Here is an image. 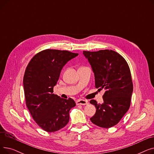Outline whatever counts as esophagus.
<instances>
[{
  "label": "esophagus",
  "instance_id": "obj_1",
  "mask_svg": "<svg viewBox=\"0 0 154 154\" xmlns=\"http://www.w3.org/2000/svg\"><path fill=\"white\" fill-rule=\"evenodd\" d=\"M88 103V101L86 100H78L76 101V104L77 105H82V106H85V105H87Z\"/></svg>",
  "mask_w": 154,
  "mask_h": 154
}]
</instances>
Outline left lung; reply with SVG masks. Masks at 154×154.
<instances>
[{"mask_svg": "<svg viewBox=\"0 0 154 154\" xmlns=\"http://www.w3.org/2000/svg\"><path fill=\"white\" fill-rule=\"evenodd\" d=\"M92 67L95 87L104 89L103 102L91 100L96 112L91 122L102 128H110L119 123L131 106L133 84L130 68L125 59L112 50L84 51Z\"/></svg>", "mask_w": 154, "mask_h": 154, "instance_id": "left-lung-1", "label": "left lung"}]
</instances>
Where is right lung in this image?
Wrapping results in <instances>:
<instances>
[{
	"label": "right lung",
	"mask_w": 154,
	"mask_h": 154,
	"mask_svg": "<svg viewBox=\"0 0 154 154\" xmlns=\"http://www.w3.org/2000/svg\"><path fill=\"white\" fill-rule=\"evenodd\" d=\"M78 55L46 49L35 55L26 67L23 80L26 106L32 118L45 131H57L69 122V111L75 102L53 94L54 87L63 67Z\"/></svg>",
	"instance_id": "obj_1"
}]
</instances>
